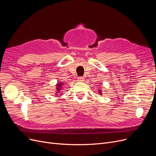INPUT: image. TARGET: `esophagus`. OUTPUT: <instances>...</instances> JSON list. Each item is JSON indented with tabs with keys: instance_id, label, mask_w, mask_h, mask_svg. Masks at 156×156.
<instances>
[{
	"instance_id": "34e87169",
	"label": "esophagus",
	"mask_w": 156,
	"mask_h": 156,
	"mask_svg": "<svg viewBox=\"0 0 156 156\" xmlns=\"http://www.w3.org/2000/svg\"><path fill=\"white\" fill-rule=\"evenodd\" d=\"M77 80H78V81H79V82H83V81H84V78L83 77H78Z\"/></svg>"
}]
</instances>
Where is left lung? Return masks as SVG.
Returning a JSON list of instances; mask_svg holds the SVG:
<instances>
[{
    "label": "left lung",
    "instance_id": "obj_1",
    "mask_svg": "<svg viewBox=\"0 0 156 156\" xmlns=\"http://www.w3.org/2000/svg\"><path fill=\"white\" fill-rule=\"evenodd\" d=\"M99 91V93H100V94H102V93H101V91L100 90H99V91Z\"/></svg>",
    "mask_w": 156,
    "mask_h": 156
}]
</instances>
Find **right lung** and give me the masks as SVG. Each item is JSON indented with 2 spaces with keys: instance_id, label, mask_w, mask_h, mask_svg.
I'll return each instance as SVG.
<instances>
[{
  "instance_id": "right-lung-1",
  "label": "right lung",
  "mask_w": 156,
  "mask_h": 156,
  "mask_svg": "<svg viewBox=\"0 0 156 156\" xmlns=\"http://www.w3.org/2000/svg\"><path fill=\"white\" fill-rule=\"evenodd\" d=\"M63 85V83H62V82H60V83L57 84V85H56L57 87H56V94H58V93H60V90H61V89H62Z\"/></svg>"
}]
</instances>
